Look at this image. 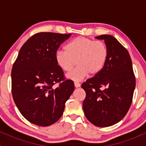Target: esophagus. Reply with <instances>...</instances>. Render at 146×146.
Masks as SVG:
<instances>
[{
  "instance_id": "esophagus-1",
  "label": "esophagus",
  "mask_w": 146,
  "mask_h": 146,
  "mask_svg": "<svg viewBox=\"0 0 146 146\" xmlns=\"http://www.w3.org/2000/svg\"><path fill=\"white\" fill-rule=\"evenodd\" d=\"M74 85H75V87H76V88H80V84L79 83V82H74Z\"/></svg>"
}]
</instances>
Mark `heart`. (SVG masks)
I'll return each instance as SVG.
<instances>
[{"mask_svg":"<svg viewBox=\"0 0 146 146\" xmlns=\"http://www.w3.org/2000/svg\"><path fill=\"white\" fill-rule=\"evenodd\" d=\"M109 51L107 46L100 40H93L85 36H78L70 41L66 50H58L55 56L58 66L65 72H69L67 78L80 81L88 76L97 75L104 68Z\"/></svg>","mask_w":146,"mask_h":146,"instance_id":"b5f03b06","label":"heart"}]
</instances>
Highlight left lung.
<instances>
[{"label": "left lung", "instance_id": "8db88e82", "mask_svg": "<svg viewBox=\"0 0 146 146\" xmlns=\"http://www.w3.org/2000/svg\"><path fill=\"white\" fill-rule=\"evenodd\" d=\"M104 39L109 51L104 68L82 84L86 97L84 114L92 124L107 127L120 121L129 111L136 87L131 59L126 48L111 35L95 36ZM101 87H104L103 90Z\"/></svg>", "mask_w": 146, "mask_h": 146}]
</instances>
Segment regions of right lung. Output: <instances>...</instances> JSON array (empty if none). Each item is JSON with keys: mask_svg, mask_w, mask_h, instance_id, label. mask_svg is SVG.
I'll use <instances>...</instances> for the list:
<instances>
[{"mask_svg": "<svg viewBox=\"0 0 146 146\" xmlns=\"http://www.w3.org/2000/svg\"><path fill=\"white\" fill-rule=\"evenodd\" d=\"M70 35L35 34L21 47L13 64V100L22 115L34 124L48 126L56 122L74 91V83L65 79L55 58L59 46ZM56 83L60 85L56 87Z\"/></svg>", "mask_w": 146, "mask_h": 146, "instance_id": "right-lung-1", "label": "right lung"}]
</instances>
